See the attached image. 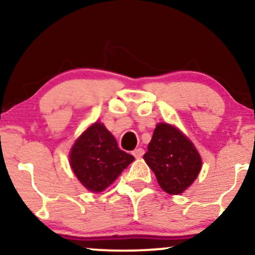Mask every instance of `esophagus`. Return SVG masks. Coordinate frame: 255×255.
<instances>
[{
	"label": "esophagus",
	"mask_w": 255,
	"mask_h": 255,
	"mask_svg": "<svg viewBox=\"0 0 255 255\" xmlns=\"http://www.w3.org/2000/svg\"><path fill=\"white\" fill-rule=\"evenodd\" d=\"M142 154H144V150H142V148H135V150L133 151V156L135 157V158H140V157H142Z\"/></svg>",
	"instance_id": "1"
}]
</instances>
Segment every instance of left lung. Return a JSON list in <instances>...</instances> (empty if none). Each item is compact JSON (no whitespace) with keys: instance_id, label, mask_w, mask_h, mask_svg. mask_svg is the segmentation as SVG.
Returning a JSON list of instances; mask_svg holds the SVG:
<instances>
[{"instance_id":"8db88e82","label":"left lung","mask_w":255,"mask_h":255,"mask_svg":"<svg viewBox=\"0 0 255 255\" xmlns=\"http://www.w3.org/2000/svg\"><path fill=\"white\" fill-rule=\"evenodd\" d=\"M144 159L169 194L186 191L201 169V158L191 140L166 124L157 125Z\"/></svg>"}]
</instances>
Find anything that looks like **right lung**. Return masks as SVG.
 <instances>
[{
  "instance_id": "add662e5",
  "label": "right lung",
  "mask_w": 255,
  "mask_h": 255,
  "mask_svg": "<svg viewBox=\"0 0 255 255\" xmlns=\"http://www.w3.org/2000/svg\"><path fill=\"white\" fill-rule=\"evenodd\" d=\"M69 159L79 181L89 191L97 193L109 187L134 157L119 148L104 125L95 124L73 145Z\"/></svg>"
}]
</instances>
